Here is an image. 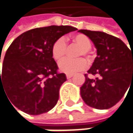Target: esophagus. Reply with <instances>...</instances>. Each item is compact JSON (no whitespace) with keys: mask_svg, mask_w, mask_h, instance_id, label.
I'll return each mask as SVG.
<instances>
[{"mask_svg":"<svg viewBox=\"0 0 133 133\" xmlns=\"http://www.w3.org/2000/svg\"><path fill=\"white\" fill-rule=\"evenodd\" d=\"M73 76V75L72 74H67L66 75V77L68 79H69V78H71V77Z\"/></svg>","mask_w":133,"mask_h":133,"instance_id":"34e87169","label":"esophagus"}]
</instances>
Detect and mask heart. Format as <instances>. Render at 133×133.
Returning a JSON list of instances; mask_svg holds the SVG:
<instances>
[{"instance_id":"heart-1","label":"heart","mask_w":133,"mask_h":133,"mask_svg":"<svg viewBox=\"0 0 133 133\" xmlns=\"http://www.w3.org/2000/svg\"><path fill=\"white\" fill-rule=\"evenodd\" d=\"M71 41L74 44L81 48V49L78 52L77 57H82L85 55L87 58L89 62H92L93 60V55L90 50L92 44L91 39L83 34H78L71 37ZM67 48L68 47L65 38L64 37L58 38L54 42L51 48V54L54 59L57 62L62 60L66 55ZM58 67L59 69L65 73L73 74L85 69L87 67V62L84 58H66L59 63Z\"/></svg>"}]
</instances>
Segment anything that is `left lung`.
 <instances>
[{"label": "left lung", "mask_w": 133, "mask_h": 133, "mask_svg": "<svg viewBox=\"0 0 133 133\" xmlns=\"http://www.w3.org/2000/svg\"><path fill=\"white\" fill-rule=\"evenodd\" d=\"M78 32L88 36L97 49V57L88 71L97 77L93 79L85 75L81 96L90 107L109 109L119 102L133 84V52L119 38L105 32L88 30Z\"/></svg>", "instance_id": "1"}]
</instances>
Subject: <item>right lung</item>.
Returning a JSON list of instances; mask_svg holds the SVG:
<instances>
[{"label":"right lung","instance_id":"obj_1","mask_svg":"<svg viewBox=\"0 0 133 133\" xmlns=\"http://www.w3.org/2000/svg\"><path fill=\"white\" fill-rule=\"evenodd\" d=\"M76 30L51 25L29 30L14 39L4 58L0 89L2 87L15 107L30 115L55 107L66 76L58 72L51 48L58 38Z\"/></svg>","mask_w":133,"mask_h":133}]
</instances>
